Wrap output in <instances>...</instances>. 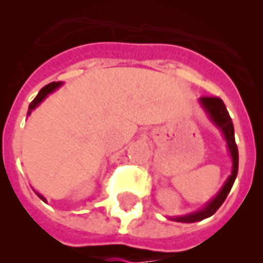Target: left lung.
<instances>
[{
  "label": "left lung",
  "instance_id": "8db88e82",
  "mask_svg": "<svg viewBox=\"0 0 263 263\" xmlns=\"http://www.w3.org/2000/svg\"><path fill=\"white\" fill-rule=\"evenodd\" d=\"M199 102L204 109V111L209 115L210 120L220 128L225 140H227V146H228V150L231 153V157H232V173L229 175L220 192L203 209H200L195 213L185 214V216L173 217L172 220L177 221V222H196V221H202L204 218H208V217L213 216L220 209L221 204L224 203V200L227 199V196H228L229 191H231V188L235 183V179L237 176V168H239V152H237L236 142H235L233 123L224 102H222V99L218 98V97H202L199 99Z\"/></svg>",
  "mask_w": 263,
  "mask_h": 263
}]
</instances>
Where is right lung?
<instances>
[{
	"label": "right lung",
	"mask_w": 263,
	"mask_h": 263,
	"mask_svg": "<svg viewBox=\"0 0 263 263\" xmlns=\"http://www.w3.org/2000/svg\"><path fill=\"white\" fill-rule=\"evenodd\" d=\"M61 84H63V83H61V82H53V83H49V84H47V86H45V87H43L42 90L39 91L38 95L35 97L34 101H32V102L30 103V106H28V115H31V111L34 110L35 107L38 106L39 103L42 102L43 99L46 98L47 95L50 94V92H53V91H54L55 88H59L60 86H61ZM36 194H38V192H36ZM38 196H39V198H41V199L43 200V202H46V199H45V198H43L42 195H39V194H38Z\"/></svg>",
	"instance_id": "add662e5"
}]
</instances>
